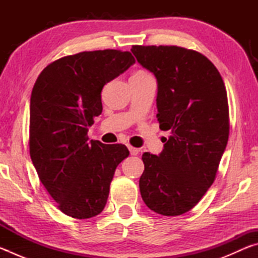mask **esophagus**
<instances>
[{
  "mask_svg": "<svg viewBox=\"0 0 258 258\" xmlns=\"http://www.w3.org/2000/svg\"><path fill=\"white\" fill-rule=\"evenodd\" d=\"M128 150H130L131 155H132V156H137L139 154V151H140L139 149H137V148H134L132 146H128Z\"/></svg>",
  "mask_w": 258,
  "mask_h": 258,
  "instance_id": "1",
  "label": "esophagus"
}]
</instances>
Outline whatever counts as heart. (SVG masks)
Masks as SVG:
<instances>
[{
    "instance_id": "b5f03b06",
    "label": "heart",
    "mask_w": 258,
    "mask_h": 258,
    "mask_svg": "<svg viewBox=\"0 0 258 258\" xmlns=\"http://www.w3.org/2000/svg\"><path fill=\"white\" fill-rule=\"evenodd\" d=\"M134 75H147V73H145V72H138V73H135Z\"/></svg>"
}]
</instances>
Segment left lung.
I'll return each instance as SVG.
<instances>
[{"instance_id": "8db88e82", "label": "left lung", "mask_w": 258, "mask_h": 258, "mask_svg": "<svg viewBox=\"0 0 258 258\" xmlns=\"http://www.w3.org/2000/svg\"><path fill=\"white\" fill-rule=\"evenodd\" d=\"M138 62L158 83L157 118L171 131L159 156L145 152L143 202L165 216L194 208L215 181L230 132L224 82L204 54L174 45H133Z\"/></svg>"}]
</instances>
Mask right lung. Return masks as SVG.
Here are the masks:
<instances>
[{
  "mask_svg": "<svg viewBox=\"0 0 258 258\" xmlns=\"http://www.w3.org/2000/svg\"><path fill=\"white\" fill-rule=\"evenodd\" d=\"M135 62L128 51H85L53 61L35 82L29 154L40 181L63 214L78 220L103 211L124 145L87 140L102 112L103 86Z\"/></svg>",
  "mask_w": 258,
  "mask_h": 258,
  "instance_id": "1",
  "label": "right lung"
}]
</instances>
